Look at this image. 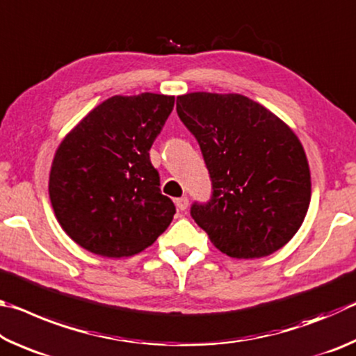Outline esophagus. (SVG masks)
Returning <instances> with one entry per match:
<instances>
[{"mask_svg":"<svg viewBox=\"0 0 356 356\" xmlns=\"http://www.w3.org/2000/svg\"><path fill=\"white\" fill-rule=\"evenodd\" d=\"M188 197H186V196H182V197H177V200H176V206H177V209L179 210H182V212H184V210H186V209H188Z\"/></svg>","mask_w":356,"mask_h":356,"instance_id":"obj_1","label":"esophagus"}]
</instances>
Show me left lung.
<instances>
[{
  "mask_svg": "<svg viewBox=\"0 0 356 356\" xmlns=\"http://www.w3.org/2000/svg\"><path fill=\"white\" fill-rule=\"evenodd\" d=\"M177 114L200 143L212 180L210 201L190 210L197 226L231 257L282 248L311 201L308 159L292 129L240 94L179 95Z\"/></svg>",
  "mask_w": 356,
  "mask_h": 356,
  "instance_id": "obj_1",
  "label": "left lung"
}]
</instances>
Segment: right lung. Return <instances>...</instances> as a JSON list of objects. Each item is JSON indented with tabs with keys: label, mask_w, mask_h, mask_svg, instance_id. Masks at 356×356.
Segmentation results:
<instances>
[{
	"label": "right lung",
	"mask_w": 356,
	"mask_h": 356,
	"mask_svg": "<svg viewBox=\"0 0 356 356\" xmlns=\"http://www.w3.org/2000/svg\"><path fill=\"white\" fill-rule=\"evenodd\" d=\"M172 106L174 95H114L59 144L48 193L59 225L81 248L130 257L171 225L176 207L161 195L149 150Z\"/></svg>",
	"instance_id": "1"
}]
</instances>
